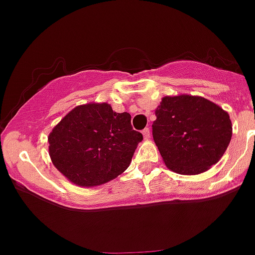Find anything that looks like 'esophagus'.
<instances>
[{"label": "esophagus", "mask_w": 255, "mask_h": 255, "mask_svg": "<svg viewBox=\"0 0 255 255\" xmlns=\"http://www.w3.org/2000/svg\"><path fill=\"white\" fill-rule=\"evenodd\" d=\"M142 134H143V138H150V134H151L150 128H145V129L142 130Z\"/></svg>", "instance_id": "34e87169"}]
</instances>
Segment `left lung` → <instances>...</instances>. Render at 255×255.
<instances>
[{"label":"left lung","mask_w":255,"mask_h":255,"mask_svg":"<svg viewBox=\"0 0 255 255\" xmlns=\"http://www.w3.org/2000/svg\"><path fill=\"white\" fill-rule=\"evenodd\" d=\"M152 122V137L170 170L199 174L222 158L232 136L230 115L200 96H165Z\"/></svg>","instance_id":"1"}]
</instances>
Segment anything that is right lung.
Wrapping results in <instances>:
<instances>
[{
	"instance_id": "add662e5",
	"label": "right lung",
	"mask_w": 255,
	"mask_h": 255,
	"mask_svg": "<svg viewBox=\"0 0 255 255\" xmlns=\"http://www.w3.org/2000/svg\"><path fill=\"white\" fill-rule=\"evenodd\" d=\"M142 134L132 128L128 113L109 104H86L61 119L48 136L55 167L79 186L114 180L129 165Z\"/></svg>"
}]
</instances>
